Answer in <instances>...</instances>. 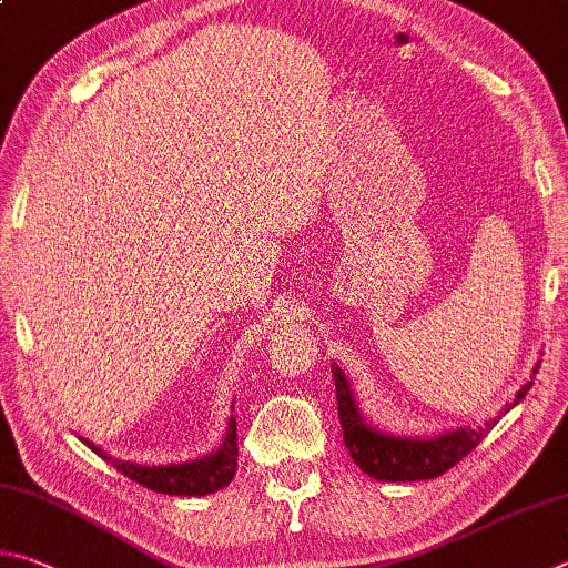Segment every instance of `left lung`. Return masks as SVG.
Segmentation results:
<instances>
[{"instance_id":"1","label":"left lung","mask_w":568,"mask_h":568,"mask_svg":"<svg viewBox=\"0 0 568 568\" xmlns=\"http://www.w3.org/2000/svg\"><path fill=\"white\" fill-rule=\"evenodd\" d=\"M536 369H539V365L531 369V375H536ZM333 377L345 447L357 467L377 481H422L445 474L462 457H467L489 435V429L497 425L501 415H507L511 407H517L527 397V392L534 385H521L514 399L499 409V415L489 417L484 425L457 427L432 437H407L383 432L363 417L355 392L347 383V375L337 365H333Z\"/></svg>"}]
</instances>
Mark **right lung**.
Listing matches in <instances>:
<instances>
[{
	"mask_svg": "<svg viewBox=\"0 0 568 568\" xmlns=\"http://www.w3.org/2000/svg\"><path fill=\"white\" fill-rule=\"evenodd\" d=\"M84 445L97 452L101 459H106L111 467H116L123 477L139 481L141 487L159 494H173V497H205L223 487H229L235 467H239V435H235V417H229V429L219 449L211 455L183 462V464H159V467H146V464L123 462L106 455L104 449L97 447L94 442L79 437Z\"/></svg>",
	"mask_w": 568,
	"mask_h": 568,
	"instance_id": "right-lung-1",
	"label": "right lung"
}]
</instances>
